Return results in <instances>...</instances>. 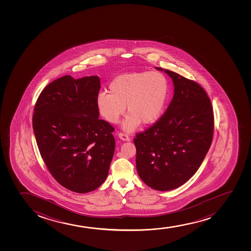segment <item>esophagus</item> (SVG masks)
<instances>
[{
	"instance_id": "esophagus-1",
	"label": "esophagus",
	"mask_w": 251,
	"mask_h": 251,
	"mask_svg": "<svg viewBox=\"0 0 251 251\" xmlns=\"http://www.w3.org/2000/svg\"><path fill=\"white\" fill-rule=\"evenodd\" d=\"M119 138L122 140V141H129L130 140V137L127 136L126 134H124V133H120L118 135Z\"/></svg>"
}]
</instances>
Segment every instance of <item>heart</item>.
Returning a JSON list of instances; mask_svg holds the SVG:
<instances>
[{"instance_id":"b5f03b06","label":"heart","mask_w":251,"mask_h":251,"mask_svg":"<svg viewBox=\"0 0 251 251\" xmlns=\"http://www.w3.org/2000/svg\"><path fill=\"white\" fill-rule=\"evenodd\" d=\"M108 91H100L96 96L100 115L110 124L117 123L126 111L129 115L122 128L132 132L143 125L158 121L167 104L169 85L162 73L141 71L127 73L115 77Z\"/></svg>"}]
</instances>
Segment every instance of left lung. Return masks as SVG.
<instances>
[{"label":"left lung","mask_w":251,"mask_h":251,"mask_svg":"<svg viewBox=\"0 0 251 251\" xmlns=\"http://www.w3.org/2000/svg\"><path fill=\"white\" fill-rule=\"evenodd\" d=\"M174 94L156 124L136 135V170L155 190L169 191L196 173L210 148L213 111L207 93L196 82L167 69Z\"/></svg>","instance_id":"1"}]
</instances>
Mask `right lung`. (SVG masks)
Here are the masks:
<instances>
[{
  "label": "right lung",
  "mask_w": 251,
  "mask_h": 251,
  "mask_svg": "<svg viewBox=\"0 0 251 251\" xmlns=\"http://www.w3.org/2000/svg\"><path fill=\"white\" fill-rule=\"evenodd\" d=\"M97 75H69L44 88L35 104L32 128L42 158L57 182L86 193L105 181L115 151L114 128L100 120Z\"/></svg>",
  "instance_id": "1"
}]
</instances>
